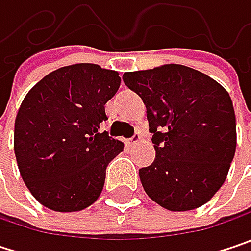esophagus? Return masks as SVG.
Here are the masks:
<instances>
[{
	"label": "esophagus",
	"mask_w": 251,
	"mask_h": 251,
	"mask_svg": "<svg viewBox=\"0 0 251 251\" xmlns=\"http://www.w3.org/2000/svg\"><path fill=\"white\" fill-rule=\"evenodd\" d=\"M139 141H141V135H139V133H135V135L127 141V144H129V145H135V144H138Z\"/></svg>",
	"instance_id": "esophagus-1"
}]
</instances>
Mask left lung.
<instances>
[{
	"instance_id": "8db88e82",
	"label": "left lung",
	"mask_w": 251,
	"mask_h": 251,
	"mask_svg": "<svg viewBox=\"0 0 251 251\" xmlns=\"http://www.w3.org/2000/svg\"><path fill=\"white\" fill-rule=\"evenodd\" d=\"M124 82L147 107L155 148L139 169L147 195L169 211H192L224 184L235 154V113L226 90L184 65L125 73Z\"/></svg>"
}]
</instances>
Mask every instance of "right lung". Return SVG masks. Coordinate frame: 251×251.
Instances as JSON below:
<instances>
[{
  "instance_id": "right-lung-1",
  "label": "right lung",
  "mask_w": 251,
  "mask_h": 251,
  "mask_svg": "<svg viewBox=\"0 0 251 251\" xmlns=\"http://www.w3.org/2000/svg\"><path fill=\"white\" fill-rule=\"evenodd\" d=\"M121 76L96 64L59 68L25 97L14 125V152L27 189L56 212L81 211L100 196L109 163L124 142L99 127Z\"/></svg>"
}]
</instances>
